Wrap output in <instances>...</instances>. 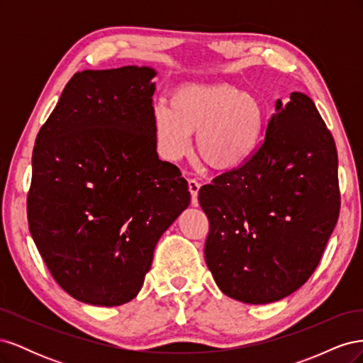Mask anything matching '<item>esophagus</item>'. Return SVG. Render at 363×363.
<instances>
[{"label":"esophagus","mask_w":363,"mask_h":363,"mask_svg":"<svg viewBox=\"0 0 363 363\" xmlns=\"http://www.w3.org/2000/svg\"><path fill=\"white\" fill-rule=\"evenodd\" d=\"M188 184H189V192L192 195V206L196 207V206H199V191L201 188V184L196 182L195 179H191L188 182Z\"/></svg>","instance_id":"esophagus-1"}]
</instances>
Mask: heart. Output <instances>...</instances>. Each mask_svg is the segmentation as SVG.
<instances>
[{"mask_svg": "<svg viewBox=\"0 0 363 363\" xmlns=\"http://www.w3.org/2000/svg\"><path fill=\"white\" fill-rule=\"evenodd\" d=\"M152 136L160 157L179 162L196 150L215 169L242 167L257 151L265 108L255 94L228 83H189L171 94L169 107L157 106L151 115Z\"/></svg>", "mask_w": 363, "mask_h": 363, "instance_id": "obj_1", "label": "heart"}]
</instances>
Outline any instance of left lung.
Instances as JSON below:
<instances>
[{"label": "left lung", "mask_w": 363, "mask_h": 363, "mask_svg": "<svg viewBox=\"0 0 363 363\" xmlns=\"http://www.w3.org/2000/svg\"><path fill=\"white\" fill-rule=\"evenodd\" d=\"M204 257L230 298L267 304L309 280L337 223V152L315 103H276L265 140L242 167L206 184Z\"/></svg>", "instance_id": "8db88e82"}]
</instances>
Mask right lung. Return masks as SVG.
I'll return each instance as SVG.
<instances>
[{"label":"right lung","mask_w":363,"mask_h":363,"mask_svg":"<svg viewBox=\"0 0 363 363\" xmlns=\"http://www.w3.org/2000/svg\"><path fill=\"white\" fill-rule=\"evenodd\" d=\"M148 67L74 74L33 150L28 228L59 286L92 306L133 300L163 235L191 203L157 156Z\"/></svg>","instance_id":"obj_1"}]
</instances>
